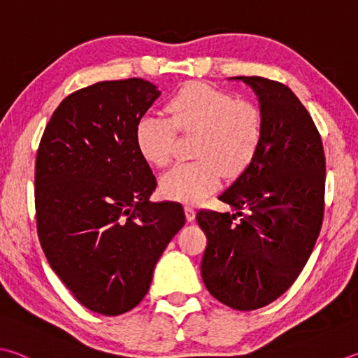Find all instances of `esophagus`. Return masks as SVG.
<instances>
[{"label": "esophagus", "instance_id": "1", "mask_svg": "<svg viewBox=\"0 0 358 358\" xmlns=\"http://www.w3.org/2000/svg\"><path fill=\"white\" fill-rule=\"evenodd\" d=\"M183 210H185V216L187 222H192L194 217H196V211H194V208L189 205H185Z\"/></svg>", "mask_w": 358, "mask_h": 358}]
</instances>
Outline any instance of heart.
Here are the masks:
<instances>
[{
	"mask_svg": "<svg viewBox=\"0 0 358 358\" xmlns=\"http://www.w3.org/2000/svg\"><path fill=\"white\" fill-rule=\"evenodd\" d=\"M167 109L171 117L142 115L134 141L148 164L164 167L173 158L177 129L199 133L194 155L200 159L175 166L161 177L159 189L169 200L197 203L216 189L222 175L241 177L262 150V113L211 84H186L169 100Z\"/></svg>",
	"mask_w": 358,
	"mask_h": 358,
	"instance_id": "obj_1",
	"label": "heart"
}]
</instances>
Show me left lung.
Instances as JSON below:
<instances>
[{
    "label": "left lung",
    "instance_id": "left-lung-1",
    "mask_svg": "<svg viewBox=\"0 0 358 358\" xmlns=\"http://www.w3.org/2000/svg\"><path fill=\"white\" fill-rule=\"evenodd\" d=\"M230 80L255 92L264 138L253 164L219 196L236 213H197L208 241L200 272L213 297L249 311L280 297L311 255L324 216L326 157L289 87L262 76Z\"/></svg>",
    "mask_w": 358,
    "mask_h": 358
}]
</instances>
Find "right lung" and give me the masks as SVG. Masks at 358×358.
I'll use <instances>...</instances> for the list:
<instances>
[{
	"mask_svg": "<svg viewBox=\"0 0 358 358\" xmlns=\"http://www.w3.org/2000/svg\"><path fill=\"white\" fill-rule=\"evenodd\" d=\"M161 92L129 78L101 81L61 101L36 158L37 233L76 301L117 316L150 288L155 266L185 225L177 201L150 199L157 180L134 141Z\"/></svg>",
	"mask_w": 358,
	"mask_h": 358,
	"instance_id": "1",
	"label": "right lung"
}]
</instances>
